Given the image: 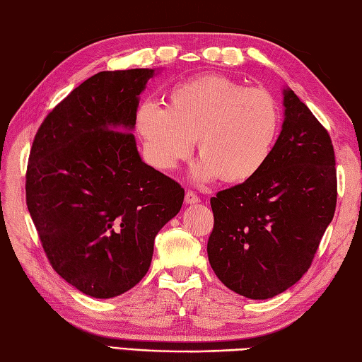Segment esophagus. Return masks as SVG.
<instances>
[{"label": "esophagus", "instance_id": "esophagus-1", "mask_svg": "<svg viewBox=\"0 0 362 362\" xmlns=\"http://www.w3.org/2000/svg\"><path fill=\"white\" fill-rule=\"evenodd\" d=\"M201 202V197L194 194L193 191H188V193L185 194V204H199Z\"/></svg>", "mask_w": 362, "mask_h": 362}]
</instances>
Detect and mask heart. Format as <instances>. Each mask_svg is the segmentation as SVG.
<instances>
[{
    "instance_id": "b5f03b06",
    "label": "heart",
    "mask_w": 362,
    "mask_h": 362,
    "mask_svg": "<svg viewBox=\"0 0 362 362\" xmlns=\"http://www.w3.org/2000/svg\"><path fill=\"white\" fill-rule=\"evenodd\" d=\"M281 125L270 92L219 75L175 84L166 106L146 100L134 111V130L152 166L169 171L189 157L197 139V180L254 179L270 160Z\"/></svg>"
}]
</instances>
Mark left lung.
<instances>
[{
	"label": "left lung",
	"mask_w": 362,
	"mask_h": 362,
	"mask_svg": "<svg viewBox=\"0 0 362 362\" xmlns=\"http://www.w3.org/2000/svg\"><path fill=\"white\" fill-rule=\"evenodd\" d=\"M336 199L329 134L286 88L284 122L265 168L210 199L215 224L207 254L218 279L251 300L292 287L313 264Z\"/></svg>",
	"instance_id": "obj_1"
}]
</instances>
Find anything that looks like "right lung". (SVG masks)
<instances>
[{
    "mask_svg": "<svg viewBox=\"0 0 362 362\" xmlns=\"http://www.w3.org/2000/svg\"><path fill=\"white\" fill-rule=\"evenodd\" d=\"M153 69L98 72L75 88L35 133L26 205L53 270L94 298L144 278L153 240L185 191L141 160L134 129Z\"/></svg>",
    "mask_w": 362,
    "mask_h": 362,
    "instance_id": "1",
    "label": "right lung"
}]
</instances>
